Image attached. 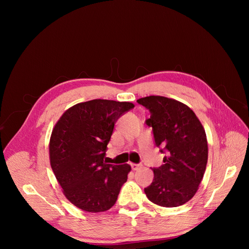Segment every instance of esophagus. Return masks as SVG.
<instances>
[{
    "instance_id": "esophagus-1",
    "label": "esophagus",
    "mask_w": 249,
    "mask_h": 249,
    "mask_svg": "<svg viewBox=\"0 0 249 249\" xmlns=\"http://www.w3.org/2000/svg\"><path fill=\"white\" fill-rule=\"evenodd\" d=\"M131 167H132V170H138L140 167H141V165L140 164H135V163H132L131 164Z\"/></svg>"
}]
</instances>
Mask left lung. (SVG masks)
I'll list each match as a JSON object with an SVG mask.
<instances>
[{
	"instance_id": "obj_1",
	"label": "left lung",
	"mask_w": 249,
	"mask_h": 249,
	"mask_svg": "<svg viewBox=\"0 0 249 249\" xmlns=\"http://www.w3.org/2000/svg\"><path fill=\"white\" fill-rule=\"evenodd\" d=\"M150 117L155 144L165 154L164 164L154 167L152 184L144 188L147 198L172 208L189 201L196 193L208 162L205 130L195 113L183 103L160 95L137 100Z\"/></svg>"
}]
</instances>
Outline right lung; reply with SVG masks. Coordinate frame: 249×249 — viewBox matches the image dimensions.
Masks as SVG:
<instances>
[{"mask_svg": "<svg viewBox=\"0 0 249 249\" xmlns=\"http://www.w3.org/2000/svg\"><path fill=\"white\" fill-rule=\"evenodd\" d=\"M132 103L92 100L74 105L60 117L50 140V161L65 197L86 212L115 205L131 166L104 161L115 123Z\"/></svg>", "mask_w": 249, "mask_h": 249, "instance_id": "1", "label": "right lung"}]
</instances>
